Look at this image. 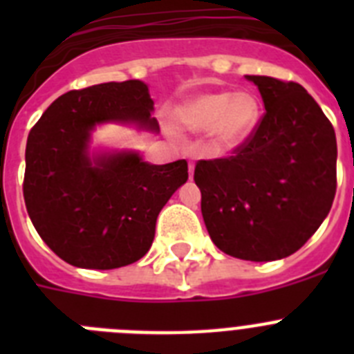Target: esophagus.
Returning <instances> with one entry per match:
<instances>
[{"mask_svg": "<svg viewBox=\"0 0 354 354\" xmlns=\"http://www.w3.org/2000/svg\"><path fill=\"white\" fill-rule=\"evenodd\" d=\"M193 171H195V162H189V179H193Z\"/></svg>", "mask_w": 354, "mask_h": 354, "instance_id": "1", "label": "esophagus"}]
</instances>
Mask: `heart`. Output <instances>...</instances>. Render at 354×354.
<instances>
[{"mask_svg": "<svg viewBox=\"0 0 354 354\" xmlns=\"http://www.w3.org/2000/svg\"><path fill=\"white\" fill-rule=\"evenodd\" d=\"M177 120L193 133L211 131L212 142L220 149H236L257 129L261 102L252 92L202 93L180 106Z\"/></svg>", "mask_w": 354, "mask_h": 354, "instance_id": "b5f03b06", "label": "heart"}]
</instances>
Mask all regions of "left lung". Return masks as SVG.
I'll list each match as a JSON object with an SVG mask.
<instances>
[{
	"instance_id": "obj_1",
	"label": "left lung",
	"mask_w": 354,
	"mask_h": 354,
	"mask_svg": "<svg viewBox=\"0 0 354 354\" xmlns=\"http://www.w3.org/2000/svg\"><path fill=\"white\" fill-rule=\"evenodd\" d=\"M266 113L232 156L200 159L195 183L205 227L221 252L268 262L298 252L337 192V140L314 97L294 81L246 76Z\"/></svg>"
}]
</instances>
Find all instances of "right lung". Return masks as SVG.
<instances>
[{"instance_id": "add662e5", "label": "right lung", "mask_w": 354, "mask_h": 354, "mask_svg": "<svg viewBox=\"0 0 354 354\" xmlns=\"http://www.w3.org/2000/svg\"><path fill=\"white\" fill-rule=\"evenodd\" d=\"M152 109L143 81H111L64 93L31 127L24 202L44 243L68 264L115 270L152 246L159 211L187 180L186 159L150 165L131 150L88 154L97 124L158 133Z\"/></svg>"}]
</instances>
